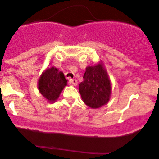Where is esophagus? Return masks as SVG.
Returning a JSON list of instances; mask_svg holds the SVG:
<instances>
[{
	"instance_id": "obj_1",
	"label": "esophagus",
	"mask_w": 159,
	"mask_h": 159,
	"mask_svg": "<svg viewBox=\"0 0 159 159\" xmlns=\"http://www.w3.org/2000/svg\"><path fill=\"white\" fill-rule=\"evenodd\" d=\"M69 84H71V85H74V86H76L78 84V81L76 79H70Z\"/></svg>"
}]
</instances>
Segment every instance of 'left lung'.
Here are the masks:
<instances>
[{
  "instance_id": "1",
  "label": "left lung",
  "mask_w": 159,
  "mask_h": 159,
  "mask_svg": "<svg viewBox=\"0 0 159 159\" xmlns=\"http://www.w3.org/2000/svg\"><path fill=\"white\" fill-rule=\"evenodd\" d=\"M84 81L79 84V93L84 103L93 109L107 104L111 95V82L103 63L88 66Z\"/></svg>"
}]
</instances>
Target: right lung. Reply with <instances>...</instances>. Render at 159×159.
Instances as JSON below:
<instances>
[{
	"instance_id": "right-lung-1",
	"label": "right lung",
	"mask_w": 159,
	"mask_h": 159,
	"mask_svg": "<svg viewBox=\"0 0 159 159\" xmlns=\"http://www.w3.org/2000/svg\"><path fill=\"white\" fill-rule=\"evenodd\" d=\"M67 84L62 71L55 66L48 67L42 72L38 81L39 93L49 103H55Z\"/></svg>"
}]
</instances>
